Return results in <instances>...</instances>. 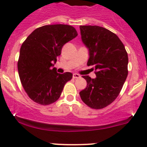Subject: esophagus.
Segmentation results:
<instances>
[{"mask_svg":"<svg viewBox=\"0 0 147 147\" xmlns=\"http://www.w3.org/2000/svg\"><path fill=\"white\" fill-rule=\"evenodd\" d=\"M80 77V75L78 74H73V78L74 79H78Z\"/></svg>","mask_w":147,"mask_h":147,"instance_id":"34e87169","label":"esophagus"}]
</instances>
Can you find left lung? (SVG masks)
<instances>
[{"instance_id":"obj_1","label":"left lung","mask_w":147,"mask_h":147,"mask_svg":"<svg viewBox=\"0 0 147 147\" xmlns=\"http://www.w3.org/2000/svg\"><path fill=\"white\" fill-rule=\"evenodd\" d=\"M81 38L89 50L87 65L93 66L96 78L83 76L87 87L80 92L82 100L95 110L113 102L128 76V53L118 36L97 25L80 26Z\"/></svg>"}]
</instances>
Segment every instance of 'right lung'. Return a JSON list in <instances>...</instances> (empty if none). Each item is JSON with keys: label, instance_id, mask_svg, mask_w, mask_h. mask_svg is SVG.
<instances>
[{"label": "right lung", "instance_id": "1", "mask_svg": "<svg viewBox=\"0 0 147 147\" xmlns=\"http://www.w3.org/2000/svg\"><path fill=\"white\" fill-rule=\"evenodd\" d=\"M77 35L76 29L71 25H44L35 29L23 42L18 71L23 88L33 101L49 105L60 98L73 74H58L53 67L63 46Z\"/></svg>", "mask_w": 147, "mask_h": 147}]
</instances>
